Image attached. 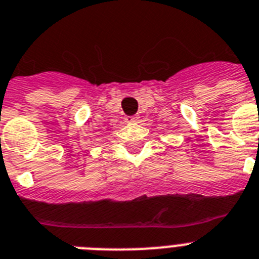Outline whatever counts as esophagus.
<instances>
[{"instance_id": "esophagus-1", "label": "esophagus", "mask_w": 259, "mask_h": 259, "mask_svg": "<svg viewBox=\"0 0 259 259\" xmlns=\"http://www.w3.org/2000/svg\"><path fill=\"white\" fill-rule=\"evenodd\" d=\"M125 121H126L127 123L136 122V121H137V117H136V116H127L126 118H125Z\"/></svg>"}]
</instances>
